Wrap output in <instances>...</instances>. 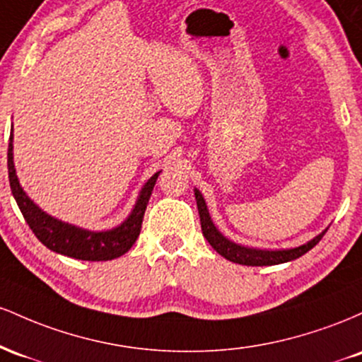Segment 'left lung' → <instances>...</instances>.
Wrapping results in <instances>:
<instances>
[{
	"mask_svg": "<svg viewBox=\"0 0 362 362\" xmlns=\"http://www.w3.org/2000/svg\"><path fill=\"white\" fill-rule=\"evenodd\" d=\"M194 195H195V201H197L202 235H204V238L209 242L211 247H213L219 255L224 257L226 260L235 262V264L262 267V265H277V264H284V262H291L294 259H300L301 255H305L306 252H310L311 248H313L315 245L323 238V235H325L328 230L327 228V230H323L322 233L315 236V238H311L310 242L303 243L296 248H288V250H262V248L245 247V245L231 242L230 238H226V236L216 228L213 219H211L209 209H207V204L204 197H202L201 190L194 189Z\"/></svg>",
	"mask_w": 362,
	"mask_h": 362,
	"instance_id": "obj_1",
	"label": "left lung"
}]
</instances>
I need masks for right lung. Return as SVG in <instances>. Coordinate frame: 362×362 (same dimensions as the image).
Instances as JSON below:
<instances>
[{
	"label": "right lung",
	"mask_w": 362,
	"mask_h": 362,
	"mask_svg": "<svg viewBox=\"0 0 362 362\" xmlns=\"http://www.w3.org/2000/svg\"><path fill=\"white\" fill-rule=\"evenodd\" d=\"M160 173L161 172H156L143 185L131 214L119 226L103 231L85 230V228L74 226L71 223H64L47 214L25 194V190L18 182V177H16L13 163V127H11L10 144H8V178H10L11 194H13L16 204L22 211L25 221L30 226V230L34 231L37 238L49 250L71 257V259L100 262L117 259V257L129 252V248L134 245L139 236L144 211H146L153 187H155L156 178Z\"/></svg>",
	"instance_id": "obj_1"
}]
</instances>
